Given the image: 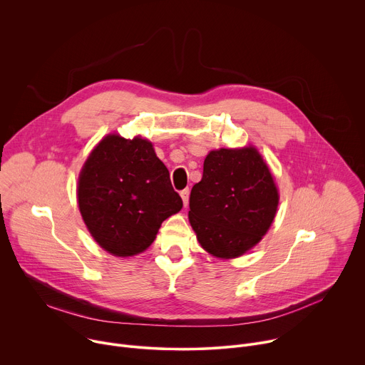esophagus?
I'll return each instance as SVG.
<instances>
[{"label":"esophagus","mask_w":365,"mask_h":365,"mask_svg":"<svg viewBox=\"0 0 365 365\" xmlns=\"http://www.w3.org/2000/svg\"><path fill=\"white\" fill-rule=\"evenodd\" d=\"M180 196H182L183 205L187 206V203H189V189H183V190L180 192Z\"/></svg>","instance_id":"1"}]
</instances>
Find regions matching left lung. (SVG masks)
I'll return each mask as SVG.
<instances>
[{
  "instance_id": "1",
  "label": "left lung",
  "mask_w": 365,
  "mask_h": 365,
  "mask_svg": "<svg viewBox=\"0 0 365 365\" xmlns=\"http://www.w3.org/2000/svg\"><path fill=\"white\" fill-rule=\"evenodd\" d=\"M279 205L269 166L255 147L212 150L192 187L189 221L202 248L235 258L262 241Z\"/></svg>"
}]
</instances>
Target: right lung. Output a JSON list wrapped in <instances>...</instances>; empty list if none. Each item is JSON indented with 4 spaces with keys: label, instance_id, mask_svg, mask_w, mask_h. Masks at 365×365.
<instances>
[{
    "label": "right lung",
    "instance_id": "1",
    "mask_svg": "<svg viewBox=\"0 0 365 365\" xmlns=\"http://www.w3.org/2000/svg\"><path fill=\"white\" fill-rule=\"evenodd\" d=\"M79 211L93 240L113 255L147 250L182 197L170 175L141 137H103L86 159L78 182Z\"/></svg>",
    "mask_w": 365,
    "mask_h": 365
}]
</instances>
